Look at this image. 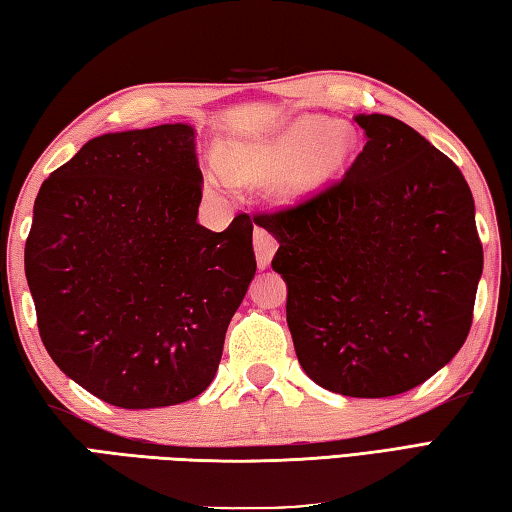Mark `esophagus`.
<instances>
[{"label": "esophagus", "mask_w": 512, "mask_h": 512, "mask_svg": "<svg viewBox=\"0 0 512 512\" xmlns=\"http://www.w3.org/2000/svg\"><path fill=\"white\" fill-rule=\"evenodd\" d=\"M253 246H255V255H257V266L264 271V268L271 266V259L275 255V250H277V241H275L271 232H266L264 228L255 226Z\"/></svg>", "instance_id": "obj_1"}]
</instances>
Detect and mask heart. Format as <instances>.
I'll use <instances>...</instances> for the list:
<instances>
[{
  "label": "heart",
  "mask_w": 512,
  "mask_h": 512,
  "mask_svg": "<svg viewBox=\"0 0 512 512\" xmlns=\"http://www.w3.org/2000/svg\"><path fill=\"white\" fill-rule=\"evenodd\" d=\"M358 150V132L347 120L300 114L264 136L230 145L226 170L244 181H262L277 203H295L324 188Z\"/></svg>",
  "instance_id": "1"
}]
</instances>
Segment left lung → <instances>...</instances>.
Masks as SVG:
<instances>
[{
    "mask_svg": "<svg viewBox=\"0 0 512 512\" xmlns=\"http://www.w3.org/2000/svg\"><path fill=\"white\" fill-rule=\"evenodd\" d=\"M353 120L367 143L345 176L255 224L280 244L273 268L306 376L342 396L385 398L457 356L483 250L459 167L403 120Z\"/></svg>",
    "mask_w": 512,
    "mask_h": 512,
    "instance_id": "8db88e82",
    "label": "left lung"
}]
</instances>
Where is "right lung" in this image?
<instances>
[{"mask_svg":"<svg viewBox=\"0 0 512 512\" xmlns=\"http://www.w3.org/2000/svg\"><path fill=\"white\" fill-rule=\"evenodd\" d=\"M197 129L91 138L42 183L24 271L46 351L109 405L152 410L206 392L255 277L253 221L197 224Z\"/></svg>","mask_w":512,"mask_h":512,"instance_id":"1","label":"right lung"}]
</instances>
